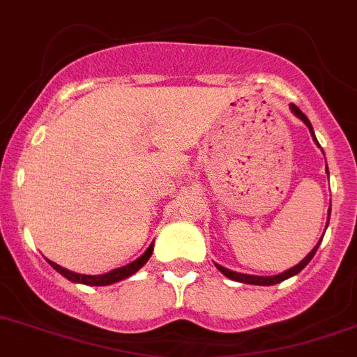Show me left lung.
<instances>
[{
  "label": "left lung",
  "mask_w": 357,
  "mask_h": 357,
  "mask_svg": "<svg viewBox=\"0 0 357 357\" xmlns=\"http://www.w3.org/2000/svg\"><path fill=\"white\" fill-rule=\"evenodd\" d=\"M289 107H291V112H293V114L296 115L298 119H301V121H303L305 124H307V128H308V131H310L312 138H314V142H315V144L319 145L317 138H315V135H314V128H312V124H310V121H308V119H307V115H305L303 112H301L300 108L296 107V105H293V103H291ZM319 147H321V145H319ZM326 169H328V166H326ZM322 236H324V235H322ZM319 243H321V240H319ZM319 243H317V245L314 247V249L310 250V252L307 254V256L303 257V261H300V263L296 264V266L289 268V270L282 271V273L273 275V277H259V275H245V273H236V271L227 270V268L220 266V264H217V263H215V266H217V270L220 271V273H224V275H226L227 278H231V280H236V282H243V284H254V286H273V284L282 282V280H286V278H289V277H294V275H298V273H300V271L303 270V268L307 266L308 263H310V259H312V257H314V254L317 252V247H319Z\"/></svg>",
  "instance_id": "left-lung-1"
}]
</instances>
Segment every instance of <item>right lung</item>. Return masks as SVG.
Returning a JSON list of instances; mask_svg holds the SVG:
<instances>
[{"label":"right lung","instance_id":"add662e5","mask_svg":"<svg viewBox=\"0 0 357 357\" xmlns=\"http://www.w3.org/2000/svg\"><path fill=\"white\" fill-rule=\"evenodd\" d=\"M152 250H154V243H151V245H149V249L145 250V252L142 254L138 259H135L133 263L126 264V266H121V268H115V270L108 271V273H105V275H80V273H75V271H70V270H66V268L59 266V264H56L54 261H49V259L47 261H49V264L54 268V270L59 271L63 277H66L68 280H71V282L86 284V286H110V284L119 282V280H124V278H128V277H131L133 273H137V271L140 270L145 263H147L149 257L152 256Z\"/></svg>","mask_w":357,"mask_h":357}]
</instances>
